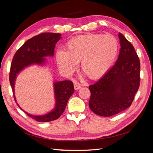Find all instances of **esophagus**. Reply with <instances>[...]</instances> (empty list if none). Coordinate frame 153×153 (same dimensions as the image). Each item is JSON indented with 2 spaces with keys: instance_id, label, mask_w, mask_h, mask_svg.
<instances>
[{
  "instance_id": "obj_1",
  "label": "esophagus",
  "mask_w": 153,
  "mask_h": 153,
  "mask_svg": "<svg viewBox=\"0 0 153 153\" xmlns=\"http://www.w3.org/2000/svg\"><path fill=\"white\" fill-rule=\"evenodd\" d=\"M82 85L78 82H75V84H74V88H75V90H79L81 89Z\"/></svg>"
}]
</instances>
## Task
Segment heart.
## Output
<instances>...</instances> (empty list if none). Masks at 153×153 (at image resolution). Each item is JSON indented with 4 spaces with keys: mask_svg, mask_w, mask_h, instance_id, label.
Here are the masks:
<instances>
[{
    "mask_svg": "<svg viewBox=\"0 0 153 153\" xmlns=\"http://www.w3.org/2000/svg\"><path fill=\"white\" fill-rule=\"evenodd\" d=\"M67 45L68 50L58 49L55 53L60 70L71 75L81 61L83 71L92 79L108 71L118 52L117 41L109 34L78 36L69 40Z\"/></svg>",
    "mask_w": 153,
    "mask_h": 153,
    "instance_id": "obj_1",
    "label": "heart"
}]
</instances>
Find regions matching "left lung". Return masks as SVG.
<instances>
[{
  "instance_id": "left-lung-1",
  "label": "left lung",
  "mask_w": 153,
  "mask_h": 153,
  "mask_svg": "<svg viewBox=\"0 0 153 153\" xmlns=\"http://www.w3.org/2000/svg\"><path fill=\"white\" fill-rule=\"evenodd\" d=\"M120 52L114 65L89 89V105L94 114L112 116L130 106L140 85V64L135 48L121 34H118Z\"/></svg>"
}]
</instances>
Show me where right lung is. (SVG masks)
Masks as SVG:
<instances>
[{
  "label": "right lung",
  "instance_id": "add662e5",
  "mask_svg": "<svg viewBox=\"0 0 153 153\" xmlns=\"http://www.w3.org/2000/svg\"><path fill=\"white\" fill-rule=\"evenodd\" d=\"M61 34L46 32L34 36L27 40L17 50L13 59L10 73V82L13 96L17 105L29 117L38 122H50L57 119L66 108L68 100L74 92V86L71 81H53L55 105L52 110L43 115H34L25 112L16 101L15 96V82L18 75L25 68L32 66H45L47 64L46 57L53 56L54 49Z\"/></svg>",
  "mask_w": 153,
  "mask_h": 153
}]
</instances>
